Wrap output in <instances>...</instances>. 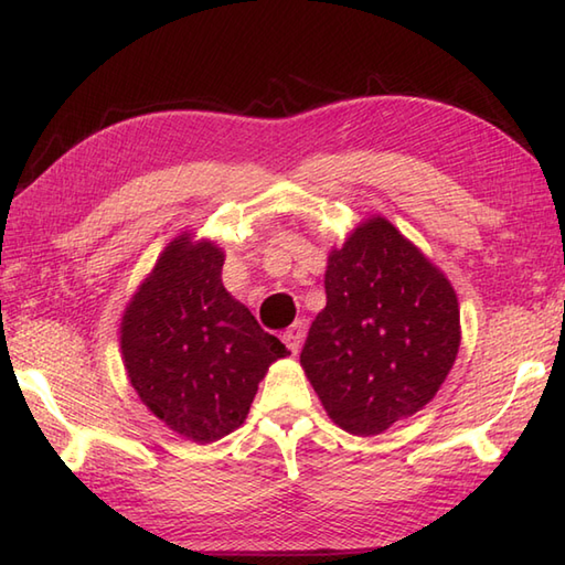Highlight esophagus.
I'll use <instances>...</instances> for the list:
<instances>
[{"label":"esophagus","instance_id":"1","mask_svg":"<svg viewBox=\"0 0 565 565\" xmlns=\"http://www.w3.org/2000/svg\"><path fill=\"white\" fill-rule=\"evenodd\" d=\"M303 338H306V326H303L301 320H296L294 326L284 332V342H286V347H289V350H291V354L301 352Z\"/></svg>","mask_w":565,"mask_h":565}]
</instances>
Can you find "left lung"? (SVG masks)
<instances>
[{
  "instance_id": "left-lung-1",
  "label": "left lung",
  "mask_w": 565,
  "mask_h": 565,
  "mask_svg": "<svg viewBox=\"0 0 565 565\" xmlns=\"http://www.w3.org/2000/svg\"><path fill=\"white\" fill-rule=\"evenodd\" d=\"M326 294L301 366L332 423L374 437L423 411L461 344L447 274L374 213L330 249Z\"/></svg>"
}]
</instances>
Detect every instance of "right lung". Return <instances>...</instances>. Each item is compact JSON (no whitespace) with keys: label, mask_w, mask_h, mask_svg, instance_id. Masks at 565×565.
Instances as JSON below:
<instances>
[{"label":"right lung","mask_w":565,"mask_h":565,"mask_svg":"<svg viewBox=\"0 0 565 565\" xmlns=\"http://www.w3.org/2000/svg\"><path fill=\"white\" fill-rule=\"evenodd\" d=\"M225 252L182 231L124 308L118 340L130 386L174 435L211 444L245 423L259 381L289 350L225 291Z\"/></svg>","instance_id":"add662e5"}]
</instances>
